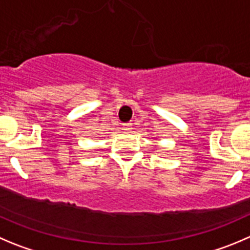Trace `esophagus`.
I'll return each mask as SVG.
<instances>
[{
  "instance_id": "obj_1",
  "label": "esophagus",
  "mask_w": 250,
  "mask_h": 250,
  "mask_svg": "<svg viewBox=\"0 0 250 250\" xmlns=\"http://www.w3.org/2000/svg\"><path fill=\"white\" fill-rule=\"evenodd\" d=\"M121 129H123L124 131H130V130L132 129V124L131 123L123 124V126H121Z\"/></svg>"
}]
</instances>
